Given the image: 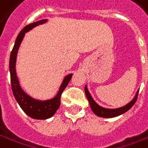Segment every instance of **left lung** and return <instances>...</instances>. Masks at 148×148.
<instances>
[{"mask_svg":"<svg viewBox=\"0 0 148 148\" xmlns=\"http://www.w3.org/2000/svg\"><path fill=\"white\" fill-rule=\"evenodd\" d=\"M84 90H85L86 97H87V98H88V101H89L90 106H91L92 110L94 112L95 115H97V116H100V117H103V118H112V117H115V116L122 115L125 112L128 111L134 105L136 101H137V98H138V91L136 95H135V97H134V99L132 100L130 103L125 105V106H122V107L117 108V109H106V108H104V107H101V106H99L95 101L93 98L92 97L91 94L89 93L87 86H85Z\"/></svg>","mask_w":148,"mask_h":148,"instance_id":"8db88e82","label":"left lung"}]
</instances>
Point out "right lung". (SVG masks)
I'll use <instances>...</instances> for the list:
<instances>
[{
    "label": "right lung",
    "instance_id": "obj_1",
    "mask_svg": "<svg viewBox=\"0 0 148 148\" xmlns=\"http://www.w3.org/2000/svg\"><path fill=\"white\" fill-rule=\"evenodd\" d=\"M47 21V19H42V20H39V21L34 22L25 26L20 31V33H18V37L14 42V46L12 49V51L10 53V83H11V88H12L14 98L16 99L19 106L22 108L23 111L29 117L33 119H36V120L48 119L56 113V111L58 110L60 106L61 94L64 88L67 87L73 75L72 74H70L65 76L56 96L52 99L47 100V101H39V100H36L31 97L30 96H28L27 93L23 92V90L21 88L19 85V82H18V77L16 75V70H15V63H16V57H17L18 47L20 46V43L23 40L25 33L34 27L38 26L39 24L46 23Z\"/></svg>",
    "mask_w": 148,
    "mask_h": 148
}]
</instances>
